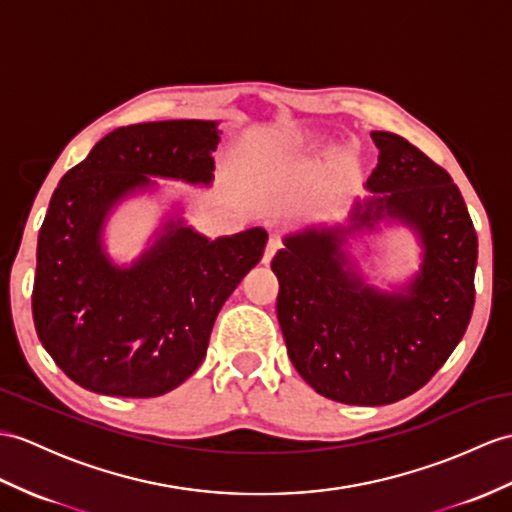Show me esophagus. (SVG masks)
Here are the masks:
<instances>
[{
  "mask_svg": "<svg viewBox=\"0 0 512 512\" xmlns=\"http://www.w3.org/2000/svg\"><path fill=\"white\" fill-rule=\"evenodd\" d=\"M280 249V241L276 239V236H271V239L267 241V247H265V254H263V265H269L271 258L276 256V252Z\"/></svg>",
  "mask_w": 512,
  "mask_h": 512,
  "instance_id": "obj_1",
  "label": "esophagus"
}]
</instances>
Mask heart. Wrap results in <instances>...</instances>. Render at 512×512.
Masks as SVG:
<instances>
[{"label": "heart", "mask_w": 512, "mask_h": 512, "mask_svg": "<svg viewBox=\"0 0 512 512\" xmlns=\"http://www.w3.org/2000/svg\"><path fill=\"white\" fill-rule=\"evenodd\" d=\"M291 143H297V141H291Z\"/></svg>", "instance_id": "b5f03b06"}]
</instances>
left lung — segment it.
Segmentation results:
<instances>
[{"instance_id":"1","label":"left lung","mask_w":512,"mask_h":512,"mask_svg":"<svg viewBox=\"0 0 512 512\" xmlns=\"http://www.w3.org/2000/svg\"><path fill=\"white\" fill-rule=\"evenodd\" d=\"M380 149L365 199L345 223L286 234L273 256L278 321L291 363L328 400L382 406L421 389L469 326L478 236L443 167L402 136L371 132ZM389 222L413 229L422 265L406 283L369 285L349 239Z\"/></svg>"}]
</instances>
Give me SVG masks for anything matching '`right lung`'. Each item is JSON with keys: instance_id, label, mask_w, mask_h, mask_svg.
Masks as SVG:
<instances>
[{"instance_id": "1", "label": "right lung", "mask_w": 512, "mask_h": 512, "mask_svg": "<svg viewBox=\"0 0 512 512\" xmlns=\"http://www.w3.org/2000/svg\"><path fill=\"white\" fill-rule=\"evenodd\" d=\"M219 134V121L202 119L117 128L58 182L36 245L32 315L47 354L82 389H176L202 365L221 306L263 258L267 230L213 241L178 204L132 263L106 252L112 210L156 193L152 178L210 186Z\"/></svg>"}]
</instances>
